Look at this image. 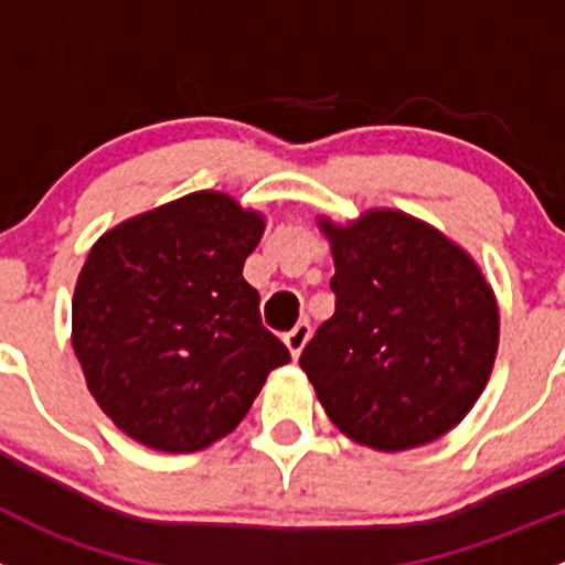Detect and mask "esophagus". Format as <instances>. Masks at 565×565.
<instances>
[{
	"mask_svg": "<svg viewBox=\"0 0 565 565\" xmlns=\"http://www.w3.org/2000/svg\"><path fill=\"white\" fill-rule=\"evenodd\" d=\"M309 337H311V326L306 320L298 322V326H295L292 331L284 333V342H287V348H289V353H292V359H298L300 350H303L306 342H309Z\"/></svg>",
	"mask_w": 565,
	"mask_h": 565,
	"instance_id": "esophagus-1",
	"label": "esophagus"
}]
</instances>
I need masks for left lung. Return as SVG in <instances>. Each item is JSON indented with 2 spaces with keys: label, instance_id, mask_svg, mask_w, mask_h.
<instances>
[{
  "label": "left lung",
  "instance_id": "obj_1",
  "mask_svg": "<svg viewBox=\"0 0 565 565\" xmlns=\"http://www.w3.org/2000/svg\"><path fill=\"white\" fill-rule=\"evenodd\" d=\"M337 311L300 353L331 422L397 452L456 428L483 392L500 339L494 292L436 228L377 210L331 226Z\"/></svg>",
  "mask_w": 565,
  "mask_h": 565
}]
</instances>
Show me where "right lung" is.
I'll return each instance as SVG.
<instances>
[{
    "label": "right lung",
    "mask_w": 565,
    "mask_h": 565,
    "mask_svg": "<svg viewBox=\"0 0 565 565\" xmlns=\"http://www.w3.org/2000/svg\"><path fill=\"white\" fill-rule=\"evenodd\" d=\"M262 232V217L228 195L193 193L93 245L74 292V350L126 436L166 452L204 450L289 361L243 278Z\"/></svg>",
    "instance_id": "right-lung-1"
}]
</instances>
